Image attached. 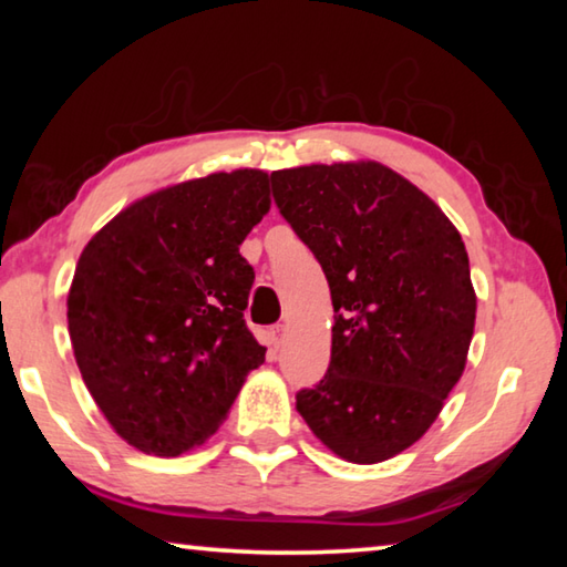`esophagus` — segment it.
<instances>
[{"label":"esophagus","instance_id":"34e87169","mask_svg":"<svg viewBox=\"0 0 567 567\" xmlns=\"http://www.w3.org/2000/svg\"><path fill=\"white\" fill-rule=\"evenodd\" d=\"M285 334H287L285 324H275V328H270V342H272V348H280L282 340H285Z\"/></svg>","mask_w":567,"mask_h":567}]
</instances>
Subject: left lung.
<instances>
[{
	"label": "left lung",
	"instance_id": "1",
	"mask_svg": "<svg viewBox=\"0 0 567 567\" xmlns=\"http://www.w3.org/2000/svg\"><path fill=\"white\" fill-rule=\"evenodd\" d=\"M270 179L338 312L330 368L297 392V412L348 463L395 457L427 433L463 378L477 310L463 237L380 162L277 169Z\"/></svg>",
	"mask_w": 567,
	"mask_h": 567
}]
</instances>
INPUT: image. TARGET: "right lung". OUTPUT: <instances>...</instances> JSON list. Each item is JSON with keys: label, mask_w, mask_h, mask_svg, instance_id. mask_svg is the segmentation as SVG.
Instances as JSON below:
<instances>
[{"label": "right lung", "mask_w": 567, "mask_h": 567, "mask_svg": "<svg viewBox=\"0 0 567 567\" xmlns=\"http://www.w3.org/2000/svg\"><path fill=\"white\" fill-rule=\"evenodd\" d=\"M267 213V172H215L137 199L82 249L72 350L124 443L157 457L203 445L265 362L243 318L255 272L239 245Z\"/></svg>", "instance_id": "1"}]
</instances>
